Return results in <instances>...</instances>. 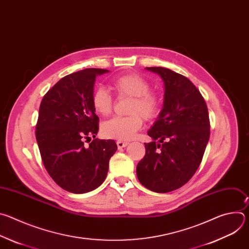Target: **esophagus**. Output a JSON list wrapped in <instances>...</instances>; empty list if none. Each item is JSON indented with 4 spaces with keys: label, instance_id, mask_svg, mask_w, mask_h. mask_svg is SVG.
I'll return each mask as SVG.
<instances>
[{
    "label": "esophagus",
    "instance_id": "obj_1",
    "mask_svg": "<svg viewBox=\"0 0 249 249\" xmlns=\"http://www.w3.org/2000/svg\"><path fill=\"white\" fill-rule=\"evenodd\" d=\"M116 144H117V147H118V149H122V148H125V147H127V146L129 145L128 142H124V141H121V140H118V141L116 142Z\"/></svg>",
    "mask_w": 249,
    "mask_h": 249
}]
</instances>
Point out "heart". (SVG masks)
<instances>
[{"label": "heart", "instance_id": "obj_1", "mask_svg": "<svg viewBox=\"0 0 249 249\" xmlns=\"http://www.w3.org/2000/svg\"><path fill=\"white\" fill-rule=\"evenodd\" d=\"M110 86L119 97H129L131 101L128 106L126 117H114L102 124L101 132L107 138L121 141L130 140L143 125L145 120H151L159 112L160 101L158 96L150 91L149 82L137 74H125L115 77ZM94 111L107 116L113 108L111 94L104 88H97L91 97Z\"/></svg>", "mask_w": 249, "mask_h": 249}]
</instances>
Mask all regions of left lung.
<instances>
[{
	"label": "left lung",
	"instance_id": "1",
	"mask_svg": "<svg viewBox=\"0 0 249 249\" xmlns=\"http://www.w3.org/2000/svg\"><path fill=\"white\" fill-rule=\"evenodd\" d=\"M146 70L158 74L164 87L163 105L148 131L153 142L137 165L142 185L166 193L187 183L198 169L210 138L206 102L184 76L162 67Z\"/></svg>",
	"mask_w": 249,
	"mask_h": 249
}]
</instances>
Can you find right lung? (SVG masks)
Listing matches in <instances>:
<instances>
[{
	"mask_svg": "<svg viewBox=\"0 0 249 249\" xmlns=\"http://www.w3.org/2000/svg\"><path fill=\"white\" fill-rule=\"evenodd\" d=\"M108 70L85 69L61 79L44 95L36 124V141L43 164L52 179L75 194L94 190L107 175L117 151L114 140L95 138L98 116L91 97L97 76Z\"/></svg>",
	"mask_w": 249,
	"mask_h": 249,
	"instance_id": "1",
	"label": "right lung"
}]
</instances>
